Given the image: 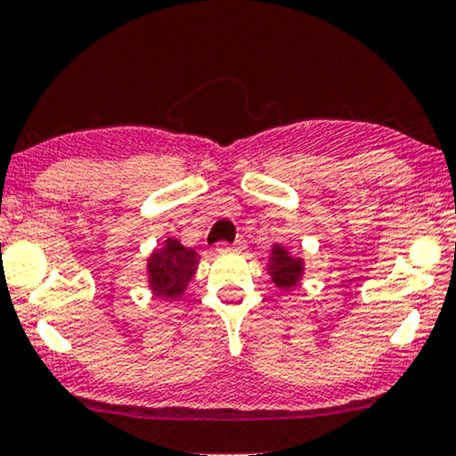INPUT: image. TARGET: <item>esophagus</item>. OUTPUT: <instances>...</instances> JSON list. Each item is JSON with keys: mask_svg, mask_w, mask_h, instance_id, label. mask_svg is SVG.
I'll list each match as a JSON object with an SVG mask.
<instances>
[{"mask_svg": "<svg viewBox=\"0 0 456 456\" xmlns=\"http://www.w3.org/2000/svg\"><path fill=\"white\" fill-rule=\"evenodd\" d=\"M216 249L220 253H224V251H242V249H245V242L236 240V242H232V245H230V242H226V240H220V242H217Z\"/></svg>", "mask_w": 456, "mask_h": 456, "instance_id": "esophagus-1", "label": "esophagus"}]
</instances>
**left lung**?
Here are the masks:
<instances>
[{
	"label": "left lung",
	"mask_w": 456,
	"mask_h": 456,
	"mask_svg": "<svg viewBox=\"0 0 456 456\" xmlns=\"http://www.w3.org/2000/svg\"><path fill=\"white\" fill-rule=\"evenodd\" d=\"M272 279L281 289H293L301 279V259H295L289 256L285 249L274 247L270 257Z\"/></svg>",
	"instance_id": "8db88e82"
}]
</instances>
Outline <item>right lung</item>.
Wrapping results in <instances>:
<instances>
[{
	"mask_svg": "<svg viewBox=\"0 0 456 456\" xmlns=\"http://www.w3.org/2000/svg\"><path fill=\"white\" fill-rule=\"evenodd\" d=\"M197 268V253L180 245V240L167 239L163 249L149 259L151 289L159 297H177L184 291Z\"/></svg>",
	"mask_w": 456,
	"mask_h": 456,
	"instance_id": "1",
	"label": "right lung"
}]
</instances>
